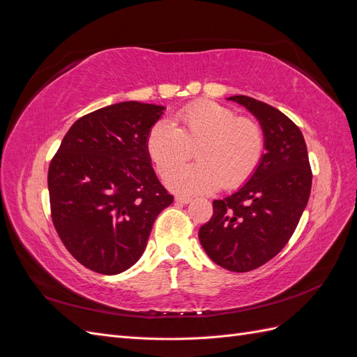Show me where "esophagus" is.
Masks as SVG:
<instances>
[{"label": "esophagus", "instance_id": "obj_1", "mask_svg": "<svg viewBox=\"0 0 357 357\" xmlns=\"http://www.w3.org/2000/svg\"><path fill=\"white\" fill-rule=\"evenodd\" d=\"M192 199L188 197H176V202L178 204H189Z\"/></svg>", "mask_w": 357, "mask_h": 357}]
</instances>
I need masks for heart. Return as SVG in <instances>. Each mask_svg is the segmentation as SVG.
Returning a JSON list of instances; mask_svg holds the SVG:
<instances>
[{
    "mask_svg": "<svg viewBox=\"0 0 357 357\" xmlns=\"http://www.w3.org/2000/svg\"><path fill=\"white\" fill-rule=\"evenodd\" d=\"M194 153L199 164L175 168ZM146 150L167 186L180 195H205L235 189L250 178L264 155V134L256 122L236 117L235 112L218 102L201 101L177 112L174 125L158 121L149 129Z\"/></svg>",
    "mask_w": 357,
    "mask_h": 357,
    "instance_id": "heart-1",
    "label": "heart"
}]
</instances>
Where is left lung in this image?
<instances>
[{"mask_svg": "<svg viewBox=\"0 0 357 357\" xmlns=\"http://www.w3.org/2000/svg\"><path fill=\"white\" fill-rule=\"evenodd\" d=\"M261 123L266 152L243 188L213 201L199 243L214 264L234 273L262 266L295 232L311 192V168L301 129L273 105L245 95L229 96Z\"/></svg>", "mask_w": 357, "mask_h": 357, "instance_id": "8db88e82", "label": "left lung"}]
</instances>
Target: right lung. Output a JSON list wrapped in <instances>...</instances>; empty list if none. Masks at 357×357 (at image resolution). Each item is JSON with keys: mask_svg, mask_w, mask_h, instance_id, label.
<instances>
[{"mask_svg": "<svg viewBox=\"0 0 357 357\" xmlns=\"http://www.w3.org/2000/svg\"><path fill=\"white\" fill-rule=\"evenodd\" d=\"M164 110L137 101L102 107L68 129L50 162L53 225L67 250L95 273L131 268L158 214L174 199L146 150L149 129Z\"/></svg>", "mask_w": 357, "mask_h": 357, "instance_id": "add662e5", "label": "right lung"}]
</instances>
